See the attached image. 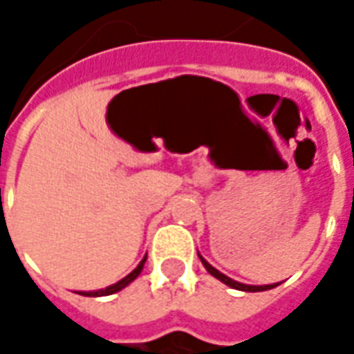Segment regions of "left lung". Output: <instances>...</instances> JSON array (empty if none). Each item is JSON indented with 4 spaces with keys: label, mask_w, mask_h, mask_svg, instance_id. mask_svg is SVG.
Instances as JSON below:
<instances>
[{
    "label": "left lung",
    "mask_w": 354,
    "mask_h": 354,
    "mask_svg": "<svg viewBox=\"0 0 354 354\" xmlns=\"http://www.w3.org/2000/svg\"><path fill=\"white\" fill-rule=\"evenodd\" d=\"M201 261H203V266L207 267V271L212 274V277H216L218 281H222L223 284H227V286H231V288H235V290H243V292H263V290H271L274 288V286H279V284H266V286H248V284H241V282L233 281V279H230V277H225L223 273H220V271L210 266L205 258H201Z\"/></svg>",
    "instance_id": "left-lung-1"
}]
</instances>
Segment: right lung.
<instances>
[{
  "label": "right lung",
  "instance_id": "add662e5",
  "mask_svg": "<svg viewBox=\"0 0 354 354\" xmlns=\"http://www.w3.org/2000/svg\"><path fill=\"white\" fill-rule=\"evenodd\" d=\"M144 263H146V258L140 261L138 267H136V269H134V271H132L131 274H127V277H124V279H121V281H119V282H115V284H111V286H108V288L96 290V292H83V296H94V297H96V296H109V294H115V292H119V290H123L124 286L129 284V282H132V281H134V279H136V277H138L140 271L144 269Z\"/></svg>",
  "mask_w": 354,
  "mask_h": 354
}]
</instances>
